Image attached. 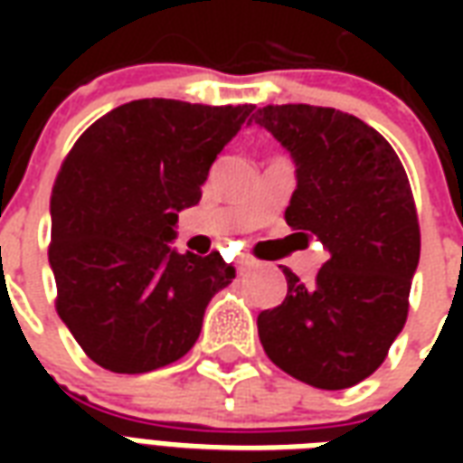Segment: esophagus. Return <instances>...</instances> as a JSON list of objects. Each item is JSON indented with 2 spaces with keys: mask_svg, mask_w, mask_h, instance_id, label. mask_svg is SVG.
Segmentation results:
<instances>
[{
  "mask_svg": "<svg viewBox=\"0 0 463 463\" xmlns=\"http://www.w3.org/2000/svg\"><path fill=\"white\" fill-rule=\"evenodd\" d=\"M255 265H258V262L252 260V258H241V260H238V265H235V268H238V270H241V272H248V270H252Z\"/></svg>",
  "mask_w": 463,
  "mask_h": 463,
  "instance_id": "1",
  "label": "esophagus"
}]
</instances>
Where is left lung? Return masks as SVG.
<instances>
[{
    "label": "left lung",
    "instance_id": "obj_1",
    "mask_svg": "<svg viewBox=\"0 0 463 463\" xmlns=\"http://www.w3.org/2000/svg\"><path fill=\"white\" fill-rule=\"evenodd\" d=\"M252 118L295 161L285 221L330 252L312 285L282 268L285 300L258 315L262 349L305 384L347 389L384 362L407 322L421 248L407 171L382 133L345 111L282 104Z\"/></svg>",
    "mask_w": 463,
    "mask_h": 463
}]
</instances>
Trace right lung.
<instances>
[{
	"instance_id": "add662e5",
	"label": "right lung",
	"mask_w": 463,
	"mask_h": 463,
	"mask_svg": "<svg viewBox=\"0 0 463 463\" xmlns=\"http://www.w3.org/2000/svg\"><path fill=\"white\" fill-rule=\"evenodd\" d=\"M250 114L138 99L91 123L64 158L52 191L56 312L99 367L143 374L195 345L235 268L221 252H175L173 228Z\"/></svg>"
}]
</instances>
